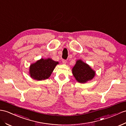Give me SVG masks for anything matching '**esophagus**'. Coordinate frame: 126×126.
<instances>
[{
    "label": "esophagus",
    "mask_w": 126,
    "mask_h": 126,
    "mask_svg": "<svg viewBox=\"0 0 126 126\" xmlns=\"http://www.w3.org/2000/svg\"><path fill=\"white\" fill-rule=\"evenodd\" d=\"M62 62H63V64H66L67 63V60H62Z\"/></svg>",
    "instance_id": "esophagus-1"
}]
</instances>
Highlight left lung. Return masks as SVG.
Returning a JSON list of instances; mask_svg holds the SVG:
<instances>
[{
	"label": "left lung",
	"instance_id": "8db88e82",
	"mask_svg": "<svg viewBox=\"0 0 126 126\" xmlns=\"http://www.w3.org/2000/svg\"><path fill=\"white\" fill-rule=\"evenodd\" d=\"M72 73L76 80L80 83H84L91 80L96 74L94 70L81 59L76 61L75 66L72 68Z\"/></svg>",
	"mask_w": 126,
	"mask_h": 126
}]
</instances>
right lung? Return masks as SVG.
<instances>
[{"mask_svg": "<svg viewBox=\"0 0 126 126\" xmlns=\"http://www.w3.org/2000/svg\"><path fill=\"white\" fill-rule=\"evenodd\" d=\"M58 64H59L58 61H55L51 58H41L30 65L29 74L30 77L36 80H44L50 77Z\"/></svg>", "mask_w": 126, "mask_h": 126, "instance_id": "1", "label": "right lung"}]
</instances>
